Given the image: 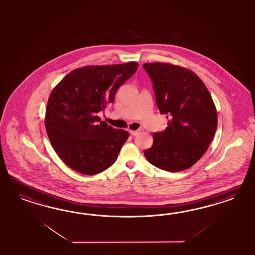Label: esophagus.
Returning a JSON list of instances; mask_svg holds the SVG:
<instances>
[{
  "label": "esophagus",
  "instance_id": "obj_1",
  "mask_svg": "<svg viewBox=\"0 0 255 255\" xmlns=\"http://www.w3.org/2000/svg\"><path fill=\"white\" fill-rule=\"evenodd\" d=\"M139 132H140V130H136V131H130V133H131V135H133V136L137 135Z\"/></svg>",
  "mask_w": 255,
  "mask_h": 255
}]
</instances>
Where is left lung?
<instances>
[{"label":"left lung","instance_id":"8db88e82","mask_svg":"<svg viewBox=\"0 0 255 255\" xmlns=\"http://www.w3.org/2000/svg\"><path fill=\"white\" fill-rule=\"evenodd\" d=\"M157 108L168 119L163 131L153 133L144 151L160 169L178 172L192 167L209 148L218 124L216 107L209 90L193 71L163 62L145 63Z\"/></svg>","mask_w":255,"mask_h":255}]
</instances>
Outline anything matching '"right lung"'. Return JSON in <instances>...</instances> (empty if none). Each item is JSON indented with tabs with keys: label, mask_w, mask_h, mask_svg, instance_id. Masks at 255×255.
<instances>
[{
	"label": "right lung",
	"mask_w": 255,
	"mask_h": 255,
	"mask_svg": "<svg viewBox=\"0 0 255 255\" xmlns=\"http://www.w3.org/2000/svg\"><path fill=\"white\" fill-rule=\"evenodd\" d=\"M138 63L89 65L70 72L55 87L46 105V133L70 168L96 175L116 162L129 132L102 122L97 113L113 103L118 89Z\"/></svg>",
	"instance_id": "1"
}]
</instances>
